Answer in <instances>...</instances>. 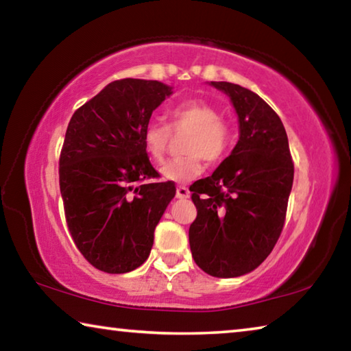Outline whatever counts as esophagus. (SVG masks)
Returning <instances> with one entry per match:
<instances>
[{
  "label": "esophagus",
  "mask_w": 351,
  "mask_h": 351,
  "mask_svg": "<svg viewBox=\"0 0 351 351\" xmlns=\"http://www.w3.org/2000/svg\"><path fill=\"white\" fill-rule=\"evenodd\" d=\"M189 197H190V192H189V189L186 186H178L176 187V198L186 199Z\"/></svg>",
  "instance_id": "34e87169"
}]
</instances>
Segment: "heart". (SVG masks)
<instances>
[{
	"mask_svg": "<svg viewBox=\"0 0 351 351\" xmlns=\"http://www.w3.org/2000/svg\"><path fill=\"white\" fill-rule=\"evenodd\" d=\"M171 125L161 122L148 123L144 132V147L154 162H162L167 154L171 130L175 133H190L184 145L187 154L171 159L161 169L169 181L189 182L201 175L203 159L215 162L224 156L232 139V130L212 105L203 100H187L176 105L170 112Z\"/></svg>",
	"mask_w": 351,
	"mask_h": 351,
	"instance_id": "b5f03b06",
	"label": "heart"
}]
</instances>
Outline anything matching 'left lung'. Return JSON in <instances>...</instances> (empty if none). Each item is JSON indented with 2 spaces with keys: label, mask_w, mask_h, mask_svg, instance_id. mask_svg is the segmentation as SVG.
Here are the masks:
<instances>
[{
  "label": "left lung",
  "mask_w": 351,
  "mask_h": 351,
  "mask_svg": "<svg viewBox=\"0 0 351 351\" xmlns=\"http://www.w3.org/2000/svg\"><path fill=\"white\" fill-rule=\"evenodd\" d=\"M230 97L240 139L212 176L190 186L197 218L192 257L213 277H240L263 263L282 234L294 180L288 136L277 112L247 88L210 82Z\"/></svg>",
  "instance_id": "obj_1"
}]
</instances>
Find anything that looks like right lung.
Segmentation results:
<instances>
[{
    "mask_svg": "<svg viewBox=\"0 0 351 351\" xmlns=\"http://www.w3.org/2000/svg\"><path fill=\"white\" fill-rule=\"evenodd\" d=\"M170 94L158 80H114L74 112L64 134L58 176L69 234L83 257L108 274L148 258L154 228L176 193L171 181L144 182L159 178L144 132Z\"/></svg>",
    "mask_w": 351,
    "mask_h": 351,
    "instance_id": "right-lung-1",
    "label": "right lung"
}]
</instances>
